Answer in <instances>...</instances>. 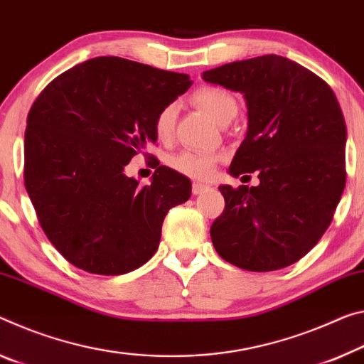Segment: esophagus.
<instances>
[{
    "label": "esophagus",
    "mask_w": 364,
    "mask_h": 364,
    "mask_svg": "<svg viewBox=\"0 0 364 364\" xmlns=\"http://www.w3.org/2000/svg\"><path fill=\"white\" fill-rule=\"evenodd\" d=\"M205 189H209V184L198 183V181H196V183L193 184V193H194V194H200V193H204Z\"/></svg>",
    "instance_id": "1"
}]
</instances>
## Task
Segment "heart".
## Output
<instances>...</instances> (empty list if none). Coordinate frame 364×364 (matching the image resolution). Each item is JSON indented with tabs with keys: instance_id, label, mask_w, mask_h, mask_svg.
<instances>
[{
	"instance_id": "1",
	"label": "heart",
	"mask_w": 364,
	"mask_h": 364,
	"mask_svg": "<svg viewBox=\"0 0 364 364\" xmlns=\"http://www.w3.org/2000/svg\"><path fill=\"white\" fill-rule=\"evenodd\" d=\"M193 102L205 109L212 118L220 124H227L238 113V102L232 92L217 87V85H203L193 92ZM178 105L175 102L166 105L155 114L154 131L160 141L170 139L175 129ZM220 155L209 151H183L170 159L171 168L193 178H207L217 165Z\"/></svg>"
}]
</instances>
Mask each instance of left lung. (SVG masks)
<instances>
[{
  "instance_id": "8db88e82",
  "label": "left lung",
  "mask_w": 364,
  "mask_h": 364,
  "mask_svg": "<svg viewBox=\"0 0 364 364\" xmlns=\"http://www.w3.org/2000/svg\"><path fill=\"white\" fill-rule=\"evenodd\" d=\"M241 92L247 132L230 175L257 171V186H218L225 209L210 238L236 267L269 272L313 250L333 218L345 189L347 126L326 80L284 56L264 55L203 74Z\"/></svg>"
}]
</instances>
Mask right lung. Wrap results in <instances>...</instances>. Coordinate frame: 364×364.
<instances>
[{
	"label": "right lung",
	"mask_w": 364,
	"mask_h": 364,
	"mask_svg": "<svg viewBox=\"0 0 364 364\" xmlns=\"http://www.w3.org/2000/svg\"><path fill=\"white\" fill-rule=\"evenodd\" d=\"M191 84L188 74L99 56L40 92L27 117L24 183L40 227L68 262L121 275L155 255L164 218L189 199L191 181L159 161L141 186L124 166L157 142L155 114Z\"/></svg>",
	"instance_id": "obj_1"
}]
</instances>
